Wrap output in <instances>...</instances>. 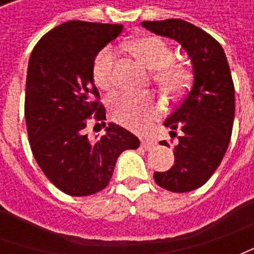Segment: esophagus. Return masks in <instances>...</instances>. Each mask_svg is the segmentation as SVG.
I'll list each match as a JSON object with an SVG mask.
<instances>
[{"label": "esophagus", "mask_w": 254, "mask_h": 254, "mask_svg": "<svg viewBox=\"0 0 254 254\" xmlns=\"http://www.w3.org/2000/svg\"><path fill=\"white\" fill-rule=\"evenodd\" d=\"M155 147L154 141H151V140H143L141 141V148H144L145 151H149V149H152Z\"/></svg>", "instance_id": "34e87169"}]
</instances>
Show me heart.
<instances>
[{
    "label": "heart",
    "mask_w": 254,
    "mask_h": 254,
    "mask_svg": "<svg viewBox=\"0 0 254 254\" xmlns=\"http://www.w3.org/2000/svg\"><path fill=\"white\" fill-rule=\"evenodd\" d=\"M133 56L152 70V78L165 92L177 95L190 81V69L187 64L174 58L170 45L159 36L145 35L127 43ZM116 53L105 47L96 56L92 65L95 84L102 89L113 87ZM160 114V106L148 95L120 94L111 100V116L118 124L133 130H143Z\"/></svg>",
    "instance_id": "1"
}]
</instances>
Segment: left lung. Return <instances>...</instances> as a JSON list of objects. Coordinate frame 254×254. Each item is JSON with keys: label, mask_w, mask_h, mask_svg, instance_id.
Returning <instances> with one entry per match:
<instances>
[{"label": "left lung", "mask_w": 254, "mask_h": 254, "mask_svg": "<svg viewBox=\"0 0 254 254\" xmlns=\"http://www.w3.org/2000/svg\"><path fill=\"white\" fill-rule=\"evenodd\" d=\"M156 35L177 41L187 50L194 80L187 96L165 121L182 136L174 147L170 170L155 173V182L176 193L194 190L211 178L230 144L235 113L234 83L223 47L196 25L181 19L143 21ZM162 145L169 144L160 141Z\"/></svg>", "instance_id": "1"}]
</instances>
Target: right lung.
Returning a JSON list of instances; mask_svg holds the SVG:
<instances>
[{
  "mask_svg": "<svg viewBox=\"0 0 254 254\" xmlns=\"http://www.w3.org/2000/svg\"><path fill=\"white\" fill-rule=\"evenodd\" d=\"M122 30L121 24L73 20L49 31L31 53L24 103L31 149L45 176L69 196L105 189L118 156L140 145L116 124L95 140L85 133L91 118L106 125L92 65Z\"/></svg>",
  "mask_w": 254,
  "mask_h": 254,
  "instance_id": "right-lung-1",
  "label": "right lung"
}]
</instances>
